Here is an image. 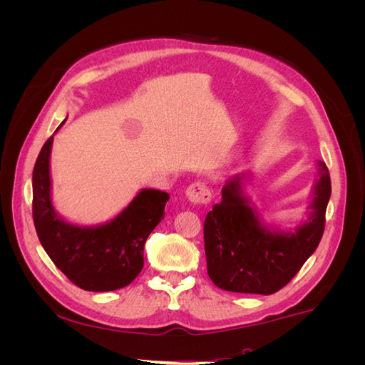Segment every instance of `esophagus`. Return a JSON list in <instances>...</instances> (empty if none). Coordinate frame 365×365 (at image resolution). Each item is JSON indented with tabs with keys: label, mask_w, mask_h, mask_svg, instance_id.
<instances>
[{
	"label": "esophagus",
	"mask_w": 365,
	"mask_h": 365,
	"mask_svg": "<svg viewBox=\"0 0 365 365\" xmlns=\"http://www.w3.org/2000/svg\"><path fill=\"white\" fill-rule=\"evenodd\" d=\"M185 197L193 204H208L212 200V193L204 182L196 181L185 189Z\"/></svg>",
	"instance_id": "1"
}]
</instances>
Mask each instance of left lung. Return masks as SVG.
<instances>
[{"label":"left lung","instance_id":"obj_1","mask_svg":"<svg viewBox=\"0 0 365 365\" xmlns=\"http://www.w3.org/2000/svg\"><path fill=\"white\" fill-rule=\"evenodd\" d=\"M250 173H239L222 187V201L208 212L204 245L208 277L217 288L269 295L288 284L322 240L330 200V176L317 161L309 213L295 228L268 224L245 193Z\"/></svg>","mask_w":365,"mask_h":365}]
</instances>
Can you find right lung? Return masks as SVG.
Masks as SVG:
<instances>
[{
	"label": "right lung",
	"mask_w": 365,
	"mask_h": 365,
	"mask_svg": "<svg viewBox=\"0 0 365 365\" xmlns=\"http://www.w3.org/2000/svg\"><path fill=\"white\" fill-rule=\"evenodd\" d=\"M65 121L67 118L56 132ZM51 146L53 135L42 146L31 178L33 222L42 248L81 289L109 292L125 288L143 269V250L149 235L164 217L169 193L141 189L106 222L73 224L56 212L51 201Z\"/></svg>",
	"instance_id": "1"
}]
</instances>
